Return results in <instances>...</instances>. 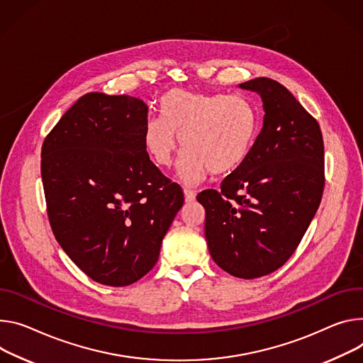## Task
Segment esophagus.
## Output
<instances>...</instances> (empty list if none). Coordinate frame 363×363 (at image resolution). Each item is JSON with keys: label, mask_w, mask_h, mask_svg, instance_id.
Masks as SVG:
<instances>
[{"label": "esophagus", "mask_w": 363, "mask_h": 363, "mask_svg": "<svg viewBox=\"0 0 363 363\" xmlns=\"http://www.w3.org/2000/svg\"><path fill=\"white\" fill-rule=\"evenodd\" d=\"M184 195H185V201H186V203H192V201L195 200L196 192L192 191V189H189V188H184Z\"/></svg>", "instance_id": "obj_1"}]
</instances>
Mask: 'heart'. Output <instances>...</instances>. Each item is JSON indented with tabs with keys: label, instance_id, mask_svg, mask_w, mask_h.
<instances>
[{
	"label": "heart",
	"instance_id": "b5f03b06",
	"mask_svg": "<svg viewBox=\"0 0 363 363\" xmlns=\"http://www.w3.org/2000/svg\"><path fill=\"white\" fill-rule=\"evenodd\" d=\"M159 113L143 124V146L156 164L167 168L182 143L178 175L186 184L200 182L207 172L239 169L259 135V114L242 96L171 89L160 96Z\"/></svg>",
	"mask_w": 363,
	"mask_h": 363
}]
</instances>
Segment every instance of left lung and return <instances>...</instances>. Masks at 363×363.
I'll use <instances>...</instances> for the list:
<instances>
[{"mask_svg":"<svg viewBox=\"0 0 363 363\" xmlns=\"http://www.w3.org/2000/svg\"><path fill=\"white\" fill-rule=\"evenodd\" d=\"M239 86L260 95L263 127L245 164L196 200L213 260L253 279L281 268L306 235L323 196L324 145L317 120L284 85L262 77Z\"/></svg>","mask_w":363,"mask_h":363,"instance_id":"left-lung-1","label":"left lung"}]
</instances>
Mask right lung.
Returning <instances> with one entry per match:
<instances>
[{
	"instance_id": "right-lung-1",
	"label": "right lung",
	"mask_w": 363,
	"mask_h": 363,
	"mask_svg": "<svg viewBox=\"0 0 363 363\" xmlns=\"http://www.w3.org/2000/svg\"><path fill=\"white\" fill-rule=\"evenodd\" d=\"M147 107L130 95L89 92L42 146V181L52 232L95 282L125 286L157 262L184 204L181 186L149 159Z\"/></svg>"
}]
</instances>
